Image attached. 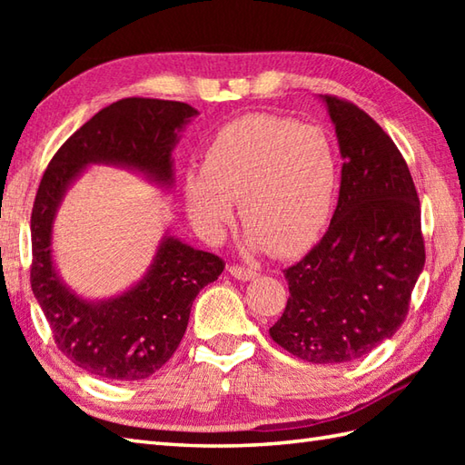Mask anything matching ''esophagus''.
<instances>
[{
	"instance_id": "esophagus-1",
	"label": "esophagus",
	"mask_w": 465,
	"mask_h": 465,
	"mask_svg": "<svg viewBox=\"0 0 465 465\" xmlns=\"http://www.w3.org/2000/svg\"><path fill=\"white\" fill-rule=\"evenodd\" d=\"M227 272H230L235 280H242V282H250L253 278H258V273H255L252 268H242V265H230L227 268Z\"/></svg>"
}]
</instances>
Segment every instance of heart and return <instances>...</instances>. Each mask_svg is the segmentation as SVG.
I'll list each match as a JSON object with an SVG mask.
<instances>
[{
	"label": "heart",
	"instance_id": "heart-1",
	"mask_svg": "<svg viewBox=\"0 0 465 465\" xmlns=\"http://www.w3.org/2000/svg\"><path fill=\"white\" fill-rule=\"evenodd\" d=\"M340 182L333 142L322 127L250 114L225 124L205 145L202 172H187L185 207L205 238L232 222V200L252 248L293 255L328 225Z\"/></svg>",
	"mask_w": 465,
	"mask_h": 465
}]
</instances>
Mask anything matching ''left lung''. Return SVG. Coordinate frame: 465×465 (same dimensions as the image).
I'll return each mask as SVG.
<instances>
[{
  "label": "left lung",
  "instance_id": "left-lung-1",
  "mask_svg": "<svg viewBox=\"0 0 465 465\" xmlns=\"http://www.w3.org/2000/svg\"><path fill=\"white\" fill-rule=\"evenodd\" d=\"M323 102L345 160L340 200L320 243L283 270L290 298L270 335L303 361L343 363L406 320L426 245L416 185L391 137L355 104Z\"/></svg>",
  "mask_w": 465,
  "mask_h": 465
}]
</instances>
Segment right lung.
Listing matches in <instances>:
<instances>
[{"mask_svg":"<svg viewBox=\"0 0 465 465\" xmlns=\"http://www.w3.org/2000/svg\"><path fill=\"white\" fill-rule=\"evenodd\" d=\"M197 112L152 97H125L97 112L59 147L39 182L32 210V290L57 350L104 380L150 378L180 345L192 303L225 263L215 253L165 238L145 278L114 300L92 303L59 282L52 262V223L59 202L87 163L135 167L172 185L177 132Z\"/></svg>","mask_w":465,"mask_h":465,"instance_id":"right-lung-1","label":"right lung"}]
</instances>
